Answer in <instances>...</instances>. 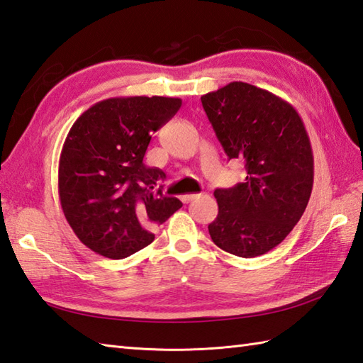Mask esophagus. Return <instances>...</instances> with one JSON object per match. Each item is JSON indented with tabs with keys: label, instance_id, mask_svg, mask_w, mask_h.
Wrapping results in <instances>:
<instances>
[{
	"label": "esophagus",
	"instance_id": "1",
	"mask_svg": "<svg viewBox=\"0 0 363 363\" xmlns=\"http://www.w3.org/2000/svg\"><path fill=\"white\" fill-rule=\"evenodd\" d=\"M196 196H199V195L198 194H186V195L181 196V199H182V203H190L191 199H195Z\"/></svg>",
	"mask_w": 363,
	"mask_h": 363
}]
</instances>
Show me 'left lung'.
<instances>
[{"label":"left lung","instance_id":"obj_1","mask_svg":"<svg viewBox=\"0 0 363 363\" xmlns=\"http://www.w3.org/2000/svg\"><path fill=\"white\" fill-rule=\"evenodd\" d=\"M229 159H243L245 182L213 191L218 215L212 242L238 257L272 251L295 228L313 187V152L295 107L248 82L201 96Z\"/></svg>","mask_w":363,"mask_h":363}]
</instances>
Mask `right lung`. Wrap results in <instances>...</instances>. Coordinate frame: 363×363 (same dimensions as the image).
I'll list each match as a JSON object with an SVG mask.
<instances>
[{
    "label": "right lung",
    "instance_id": "right-lung-1",
    "mask_svg": "<svg viewBox=\"0 0 363 363\" xmlns=\"http://www.w3.org/2000/svg\"><path fill=\"white\" fill-rule=\"evenodd\" d=\"M181 104V98L115 96L73 123L59 159V199L91 251L125 259L148 246L152 229L182 207L157 190L165 173L143 164L151 135Z\"/></svg>",
    "mask_w": 363,
    "mask_h": 363
}]
</instances>
